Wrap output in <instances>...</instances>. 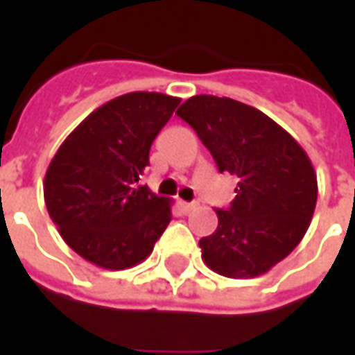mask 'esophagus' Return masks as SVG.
<instances>
[{
    "instance_id": "34e87169",
    "label": "esophagus",
    "mask_w": 355,
    "mask_h": 355,
    "mask_svg": "<svg viewBox=\"0 0 355 355\" xmlns=\"http://www.w3.org/2000/svg\"><path fill=\"white\" fill-rule=\"evenodd\" d=\"M180 207H182L184 213H190V211H193V209L198 207V203H186V201H180Z\"/></svg>"
}]
</instances>
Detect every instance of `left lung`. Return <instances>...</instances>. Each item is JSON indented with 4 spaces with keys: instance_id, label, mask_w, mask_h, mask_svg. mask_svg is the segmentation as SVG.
Returning <instances> with one entry per match:
<instances>
[{
    "instance_id": "1",
    "label": "left lung",
    "mask_w": 355,
    "mask_h": 355,
    "mask_svg": "<svg viewBox=\"0 0 355 355\" xmlns=\"http://www.w3.org/2000/svg\"><path fill=\"white\" fill-rule=\"evenodd\" d=\"M220 173L238 177L236 200L216 209L218 228L200 239L201 259L234 279L266 274L300 243L318 201V177L304 148L249 104L196 94L177 110Z\"/></svg>"
}]
</instances>
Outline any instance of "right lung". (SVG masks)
Masks as SVG:
<instances>
[{"instance_id":"right-lung-1","label":"right lung","mask_w":355,"mask_h":355,"mask_svg":"<svg viewBox=\"0 0 355 355\" xmlns=\"http://www.w3.org/2000/svg\"><path fill=\"white\" fill-rule=\"evenodd\" d=\"M180 104L163 93L121 94L89 114L51 159L43 198L66 245L106 270L146 261L171 223L169 198L139 186L150 146Z\"/></svg>"}]
</instances>
